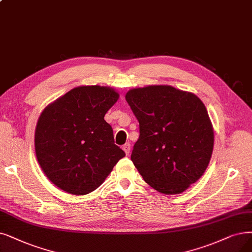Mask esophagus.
<instances>
[{
	"label": "esophagus",
	"mask_w": 252,
	"mask_h": 252,
	"mask_svg": "<svg viewBox=\"0 0 252 252\" xmlns=\"http://www.w3.org/2000/svg\"><path fill=\"white\" fill-rule=\"evenodd\" d=\"M123 150L124 152L126 153V155H128L130 153V144L129 143H126L124 146H123Z\"/></svg>",
	"instance_id": "esophagus-1"
}]
</instances>
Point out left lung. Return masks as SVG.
Wrapping results in <instances>:
<instances>
[{"instance_id":"1","label":"left lung","mask_w":252,"mask_h":252,"mask_svg":"<svg viewBox=\"0 0 252 252\" xmlns=\"http://www.w3.org/2000/svg\"><path fill=\"white\" fill-rule=\"evenodd\" d=\"M126 101L139 123L133 164L159 192H183L203 176L213 152L214 132L205 104L170 86L130 90Z\"/></svg>"}]
</instances>
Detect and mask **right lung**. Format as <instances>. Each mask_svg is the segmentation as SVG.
I'll list each match as a JSON object with an SVG mask.
<instances>
[{"mask_svg": "<svg viewBox=\"0 0 252 252\" xmlns=\"http://www.w3.org/2000/svg\"><path fill=\"white\" fill-rule=\"evenodd\" d=\"M119 98L107 87L72 89L40 115L35 131L38 162L59 188L75 195L103 183L125 152L104 116Z\"/></svg>", "mask_w": 252, "mask_h": 252, "instance_id": "right-lung-1", "label": "right lung"}]
</instances>
